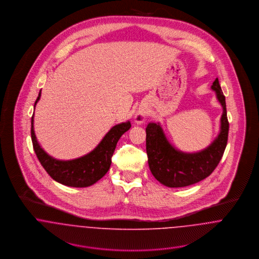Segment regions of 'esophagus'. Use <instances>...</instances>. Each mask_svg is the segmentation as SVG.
I'll return each mask as SVG.
<instances>
[{
  "label": "esophagus",
  "mask_w": 259,
  "mask_h": 259,
  "mask_svg": "<svg viewBox=\"0 0 259 259\" xmlns=\"http://www.w3.org/2000/svg\"><path fill=\"white\" fill-rule=\"evenodd\" d=\"M147 111H145V110H141V111H138L137 113H136V115H135V121L137 122V123H143L145 120H146V118H147Z\"/></svg>",
  "instance_id": "1"
}]
</instances>
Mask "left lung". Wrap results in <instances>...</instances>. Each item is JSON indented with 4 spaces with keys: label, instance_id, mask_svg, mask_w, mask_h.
Listing matches in <instances>:
<instances>
[{
    "label": "left lung",
    "instance_id": "1",
    "mask_svg": "<svg viewBox=\"0 0 259 259\" xmlns=\"http://www.w3.org/2000/svg\"><path fill=\"white\" fill-rule=\"evenodd\" d=\"M211 90L215 92L223 111L221 132L207 148L192 153L183 152L169 144L158 122L148 123L146 128L148 165L160 184L168 187L194 185L210 176L220 163L227 145L229 123L219 78L213 81Z\"/></svg>",
    "mask_w": 259,
    "mask_h": 259
}]
</instances>
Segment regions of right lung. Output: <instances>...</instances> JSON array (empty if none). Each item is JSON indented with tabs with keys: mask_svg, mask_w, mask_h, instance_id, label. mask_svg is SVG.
Returning <instances> with one entry per match:
<instances>
[{
	"mask_svg": "<svg viewBox=\"0 0 259 259\" xmlns=\"http://www.w3.org/2000/svg\"><path fill=\"white\" fill-rule=\"evenodd\" d=\"M40 98L38 93L35 107ZM130 121L112 126L102 142L88 154L71 160H60L49 155L37 143L34 131V114L32 116L31 137L37 159L56 182L72 187H87L100 181L110 169L111 156L120 137L131 128Z\"/></svg>",
	"mask_w": 259,
	"mask_h": 259,
	"instance_id": "add662e5",
	"label": "right lung"
}]
</instances>
